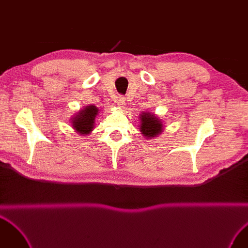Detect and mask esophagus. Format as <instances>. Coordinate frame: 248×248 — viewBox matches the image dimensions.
<instances>
[{
	"mask_svg": "<svg viewBox=\"0 0 248 248\" xmlns=\"http://www.w3.org/2000/svg\"><path fill=\"white\" fill-rule=\"evenodd\" d=\"M115 98H116L115 101L117 103V106H119L121 108H123V107L124 106V103H125V99L124 98V96L123 95H117Z\"/></svg>",
	"mask_w": 248,
	"mask_h": 248,
	"instance_id": "esophagus-1",
	"label": "esophagus"
}]
</instances>
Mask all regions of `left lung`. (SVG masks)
<instances>
[{
    "label": "left lung",
    "mask_w": 248,
    "mask_h": 248,
    "mask_svg": "<svg viewBox=\"0 0 248 248\" xmlns=\"http://www.w3.org/2000/svg\"><path fill=\"white\" fill-rule=\"evenodd\" d=\"M140 117L139 129L146 139H154L161 135L164 124L157 115L150 111H144L140 114Z\"/></svg>",
    "instance_id": "obj_1"
}]
</instances>
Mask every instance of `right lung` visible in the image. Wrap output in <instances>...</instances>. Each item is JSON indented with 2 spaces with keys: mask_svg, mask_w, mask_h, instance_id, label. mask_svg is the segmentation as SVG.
<instances>
[{
  "mask_svg": "<svg viewBox=\"0 0 248 248\" xmlns=\"http://www.w3.org/2000/svg\"><path fill=\"white\" fill-rule=\"evenodd\" d=\"M98 112V108L95 106H93V104L85 106L71 117V126L77 134L82 136L89 135L93 131Z\"/></svg>",
  "mask_w": 248,
  "mask_h": 248,
  "instance_id": "obj_1",
  "label": "right lung"
}]
</instances>
